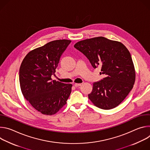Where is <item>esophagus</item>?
<instances>
[{
    "instance_id": "esophagus-1",
    "label": "esophagus",
    "mask_w": 150,
    "mask_h": 150,
    "mask_svg": "<svg viewBox=\"0 0 150 150\" xmlns=\"http://www.w3.org/2000/svg\"><path fill=\"white\" fill-rule=\"evenodd\" d=\"M81 84H82V83H75L74 84V85H75V87H78L81 86Z\"/></svg>"
}]
</instances>
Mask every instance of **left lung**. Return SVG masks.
Instances as JSON below:
<instances>
[{"label": "left lung", "mask_w": 150, "mask_h": 150, "mask_svg": "<svg viewBox=\"0 0 150 150\" xmlns=\"http://www.w3.org/2000/svg\"><path fill=\"white\" fill-rule=\"evenodd\" d=\"M74 47L87 57L94 69L101 67L100 74L105 76L93 83L88 98L101 109L116 108L131 91L135 81L129 50L122 42L103 37L78 41Z\"/></svg>", "instance_id": "left-lung-1"}]
</instances>
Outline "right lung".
<instances>
[{"label":"right lung","instance_id":"obj_1","mask_svg":"<svg viewBox=\"0 0 150 150\" xmlns=\"http://www.w3.org/2000/svg\"><path fill=\"white\" fill-rule=\"evenodd\" d=\"M57 40L30 51L19 68L21 91L33 108L42 115L56 114L67 104L72 85L52 80L60 58L71 43Z\"/></svg>","mask_w":150,"mask_h":150}]
</instances>
